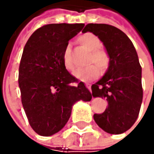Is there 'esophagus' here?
Wrapping results in <instances>:
<instances>
[{"instance_id":"obj_1","label":"esophagus","mask_w":154,"mask_h":154,"mask_svg":"<svg viewBox=\"0 0 154 154\" xmlns=\"http://www.w3.org/2000/svg\"><path fill=\"white\" fill-rule=\"evenodd\" d=\"M85 86H86V87L88 88V91H91V85H90V84H88V83H86V84H85Z\"/></svg>"}]
</instances>
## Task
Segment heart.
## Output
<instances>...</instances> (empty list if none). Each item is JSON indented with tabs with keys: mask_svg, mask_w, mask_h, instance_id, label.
Instances as JSON below:
<instances>
[{
	"mask_svg": "<svg viewBox=\"0 0 154 154\" xmlns=\"http://www.w3.org/2000/svg\"><path fill=\"white\" fill-rule=\"evenodd\" d=\"M76 41L84 48H86L88 51H90V55L88 58V63H95L91 64L86 68H80L75 70L73 73V75L76 79L82 80V81H88L96 79L99 75L98 69L100 71L104 72L108 69L110 66V56L108 52L102 49L103 43L99 37H97L95 34L87 32L82 35H80ZM63 63L64 67L68 71L72 72L75 68L72 57H71V51L69 47H66L63 50Z\"/></svg>",
	"mask_w": 154,
	"mask_h": 154,
	"instance_id": "b5f03b06",
	"label": "heart"
}]
</instances>
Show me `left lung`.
I'll return each mask as SVG.
<instances>
[{
	"label": "left lung",
	"mask_w": 154,
	"mask_h": 154,
	"mask_svg": "<svg viewBox=\"0 0 154 154\" xmlns=\"http://www.w3.org/2000/svg\"><path fill=\"white\" fill-rule=\"evenodd\" d=\"M99 37L110 56L105 75L91 86L93 97L106 99L108 107L93 116L97 125L110 134L128 130L137 120L142 103L141 66L129 38L116 26L88 24L82 32Z\"/></svg>",
	"instance_id": "obj_1"
}]
</instances>
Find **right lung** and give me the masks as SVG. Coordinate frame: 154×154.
<instances>
[{"label": "right lung", "mask_w": 154, "mask_h": 154, "mask_svg": "<svg viewBox=\"0 0 154 154\" xmlns=\"http://www.w3.org/2000/svg\"><path fill=\"white\" fill-rule=\"evenodd\" d=\"M84 24H49L28 38L19 66L18 84L25 113L32 129L51 136L67 123L72 106L92 96L64 67L63 52ZM73 83L78 84L74 86Z\"/></svg>", "instance_id": "obj_1"}]
</instances>
